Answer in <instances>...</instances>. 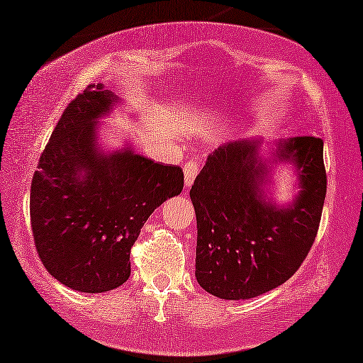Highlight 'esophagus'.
Here are the masks:
<instances>
[{
	"mask_svg": "<svg viewBox=\"0 0 363 363\" xmlns=\"http://www.w3.org/2000/svg\"><path fill=\"white\" fill-rule=\"evenodd\" d=\"M198 172H199V162H196V160H189V162L183 165V174H185V186L186 188L193 185Z\"/></svg>",
	"mask_w": 363,
	"mask_h": 363,
	"instance_id": "34e87169",
	"label": "esophagus"
}]
</instances>
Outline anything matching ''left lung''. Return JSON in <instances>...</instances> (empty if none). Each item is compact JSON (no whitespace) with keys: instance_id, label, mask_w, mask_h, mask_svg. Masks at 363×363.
Returning a JSON list of instances; mask_svg holds the SVG:
<instances>
[{"instance_id":"left-lung-1","label":"left lung","mask_w":363,"mask_h":363,"mask_svg":"<svg viewBox=\"0 0 363 363\" xmlns=\"http://www.w3.org/2000/svg\"><path fill=\"white\" fill-rule=\"evenodd\" d=\"M263 139L222 144L189 191L198 224L196 279L225 300L258 297L294 276L315 242L326 196L323 141L313 136L276 143L261 157ZM292 163L301 188L289 206L266 200L269 172Z\"/></svg>"}]
</instances>
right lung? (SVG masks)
Returning a JSON list of instances; mask_svg holds the SVG:
<instances>
[{
    "instance_id": "1",
    "label": "right lung",
    "mask_w": 363,
    "mask_h": 363,
    "mask_svg": "<svg viewBox=\"0 0 363 363\" xmlns=\"http://www.w3.org/2000/svg\"><path fill=\"white\" fill-rule=\"evenodd\" d=\"M118 100L104 84H89L63 111L32 178L37 253L72 291L100 294L125 284L144 222L183 189L178 165L157 164L130 146L100 149L99 120Z\"/></svg>"
}]
</instances>
